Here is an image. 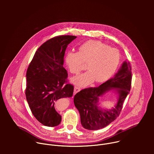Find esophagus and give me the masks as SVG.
<instances>
[{
	"mask_svg": "<svg viewBox=\"0 0 154 154\" xmlns=\"http://www.w3.org/2000/svg\"><path fill=\"white\" fill-rule=\"evenodd\" d=\"M80 91V88H79L78 86H75V87H74V94L77 93L79 92Z\"/></svg>",
	"mask_w": 154,
	"mask_h": 154,
	"instance_id": "esophagus-1",
	"label": "esophagus"
}]
</instances>
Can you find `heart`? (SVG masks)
Here are the masks:
<instances>
[{"mask_svg": "<svg viewBox=\"0 0 154 154\" xmlns=\"http://www.w3.org/2000/svg\"><path fill=\"white\" fill-rule=\"evenodd\" d=\"M66 64L72 74H79L87 63L88 71L71 79L78 86L90 85L94 81L103 83L116 72L120 61L119 52L105 44L95 40L86 41L79 48L78 52H69L64 58Z\"/></svg>", "mask_w": 154, "mask_h": 154, "instance_id": "b5f03b06", "label": "heart"}]
</instances>
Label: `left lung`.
Returning <instances> with one entry per match:
<instances>
[{
    "instance_id": "8db88e82",
    "label": "left lung",
    "mask_w": 154,
    "mask_h": 154,
    "mask_svg": "<svg viewBox=\"0 0 154 154\" xmlns=\"http://www.w3.org/2000/svg\"><path fill=\"white\" fill-rule=\"evenodd\" d=\"M131 71L129 62L124 61L115 76L98 87L88 88L77 93L74 102L80 115L83 128L96 130L107 126L120 114L125 99L130 92ZM115 90L118 94V101L112 109L99 106L100 97L106 92Z\"/></svg>"
}]
</instances>
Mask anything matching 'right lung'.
<instances>
[{"mask_svg":"<svg viewBox=\"0 0 154 154\" xmlns=\"http://www.w3.org/2000/svg\"><path fill=\"white\" fill-rule=\"evenodd\" d=\"M77 36L61 35L52 38L37 49L26 73V99L32 113L42 124L55 127L61 121L55 103L71 97L73 85L66 83L68 73L63 67L68 45Z\"/></svg>","mask_w":154,"mask_h":154,"instance_id":"add662e5","label":"right lung"}]
</instances>
